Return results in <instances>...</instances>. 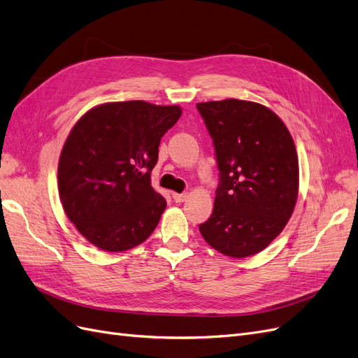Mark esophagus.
I'll return each mask as SVG.
<instances>
[{"mask_svg":"<svg viewBox=\"0 0 358 358\" xmlns=\"http://www.w3.org/2000/svg\"><path fill=\"white\" fill-rule=\"evenodd\" d=\"M186 198H187L186 193H172V199H174L177 203L184 202L186 201Z\"/></svg>","mask_w":358,"mask_h":358,"instance_id":"34e87169","label":"esophagus"}]
</instances>
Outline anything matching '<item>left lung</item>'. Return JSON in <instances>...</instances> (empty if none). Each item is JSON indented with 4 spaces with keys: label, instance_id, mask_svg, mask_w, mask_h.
I'll list each match as a JSON object with an SVG mask.
<instances>
[{
    "label": "left lung",
    "instance_id": "left-lung-1",
    "mask_svg": "<svg viewBox=\"0 0 358 358\" xmlns=\"http://www.w3.org/2000/svg\"><path fill=\"white\" fill-rule=\"evenodd\" d=\"M215 150L220 182L201 235L224 256L257 255L290 220L299 193L293 138L268 107L242 99L196 103Z\"/></svg>",
    "mask_w": 358,
    "mask_h": 358
}]
</instances>
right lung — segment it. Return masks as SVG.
Masks as SVG:
<instances>
[{"instance_id": "1", "label": "right lung", "mask_w": 358, "mask_h": 358, "mask_svg": "<svg viewBox=\"0 0 358 358\" xmlns=\"http://www.w3.org/2000/svg\"><path fill=\"white\" fill-rule=\"evenodd\" d=\"M181 116L178 106L107 102L74 124L57 165L64 211L90 244L119 252L156 229L166 201L150 177L159 144Z\"/></svg>"}]
</instances>
